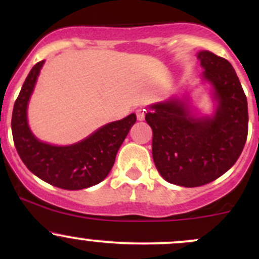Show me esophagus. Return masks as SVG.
Segmentation results:
<instances>
[{"label":"esophagus","instance_id":"1","mask_svg":"<svg viewBox=\"0 0 259 259\" xmlns=\"http://www.w3.org/2000/svg\"><path fill=\"white\" fill-rule=\"evenodd\" d=\"M137 117L139 121H143V120L145 119V110L144 109H139V110H137Z\"/></svg>","mask_w":259,"mask_h":259}]
</instances>
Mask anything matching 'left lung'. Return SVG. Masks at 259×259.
Masks as SVG:
<instances>
[{"label": "left lung", "mask_w": 259, "mask_h": 259, "mask_svg": "<svg viewBox=\"0 0 259 259\" xmlns=\"http://www.w3.org/2000/svg\"><path fill=\"white\" fill-rule=\"evenodd\" d=\"M200 82L210 86L214 110L202 114L188 91L153 103L145 120L153 130V159L166 182L185 188L213 182L234 165L248 134V106L233 66L199 51Z\"/></svg>", "instance_id": "left-lung-1"}]
</instances>
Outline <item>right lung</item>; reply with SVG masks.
Returning <instances> with one entry per match:
<instances>
[{
    "label": "right lung",
    "mask_w": 259,
    "mask_h": 259,
    "mask_svg": "<svg viewBox=\"0 0 259 259\" xmlns=\"http://www.w3.org/2000/svg\"><path fill=\"white\" fill-rule=\"evenodd\" d=\"M44 64L45 60L31 69L15 101L11 127L18 155L31 173L54 187L80 190L99 184L110 173L117 150L137 121V115L133 113L108 122L74 144L42 142L30 129L27 109Z\"/></svg>",
    "instance_id": "1"
}]
</instances>
